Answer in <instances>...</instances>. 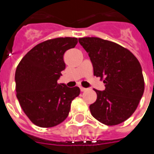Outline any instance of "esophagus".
I'll use <instances>...</instances> for the list:
<instances>
[{
  "label": "esophagus",
  "instance_id": "1",
  "mask_svg": "<svg viewBox=\"0 0 154 154\" xmlns=\"http://www.w3.org/2000/svg\"><path fill=\"white\" fill-rule=\"evenodd\" d=\"M86 90H87V89L85 88V87H80V91H81V92H86Z\"/></svg>",
  "mask_w": 154,
  "mask_h": 154
}]
</instances>
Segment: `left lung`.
Segmentation results:
<instances>
[{"label": "left lung", "mask_w": 154, "mask_h": 154, "mask_svg": "<svg viewBox=\"0 0 154 154\" xmlns=\"http://www.w3.org/2000/svg\"><path fill=\"white\" fill-rule=\"evenodd\" d=\"M79 43L88 53L93 74L105 84L94 90L97 100L90 105L94 118L108 126L120 124L136 109L144 92V78L137 58L114 42L99 38H81Z\"/></svg>", "instance_id": "left-lung-1"}]
</instances>
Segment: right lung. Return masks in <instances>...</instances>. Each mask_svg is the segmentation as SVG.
<instances>
[{
	"instance_id": "1",
	"label": "right lung",
	"mask_w": 154,
	"mask_h": 154,
	"mask_svg": "<svg viewBox=\"0 0 154 154\" xmlns=\"http://www.w3.org/2000/svg\"><path fill=\"white\" fill-rule=\"evenodd\" d=\"M76 38L49 39L33 47L15 72L16 96L21 108L35 125L51 128L68 117L71 103L80 95L78 86L58 84L65 69L63 55L74 48Z\"/></svg>"
}]
</instances>
